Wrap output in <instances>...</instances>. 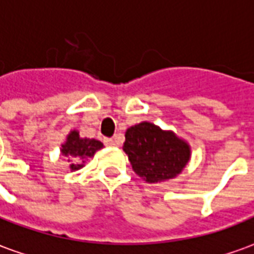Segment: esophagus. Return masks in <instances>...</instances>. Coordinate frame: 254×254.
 <instances>
[{
    "label": "esophagus",
    "instance_id": "esophagus-1",
    "mask_svg": "<svg viewBox=\"0 0 254 254\" xmlns=\"http://www.w3.org/2000/svg\"><path fill=\"white\" fill-rule=\"evenodd\" d=\"M105 145H108V146H115L116 145V139H113V138H105Z\"/></svg>",
    "mask_w": 254,
    "mask_h": 254
}]
</instances>
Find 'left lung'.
Segmentation results:
<instances>
[{
    "instance_id": "1",
    "label": "left lung",
    "mask_w": 254,
    "mask_h": 254,
    "mask_svg": "<svg viewBox=\"0 0 254 254\" xmlns=\"http://www.w3.org/2000/svg\"><path fill=\"white\" fill-rule=\"evenodd\" d=\"M123 149L128 155L132 170L148 183L176 177L188 163L190 155L187 142L148 122L127 130Z\"/></svg>"
}]
</instances>
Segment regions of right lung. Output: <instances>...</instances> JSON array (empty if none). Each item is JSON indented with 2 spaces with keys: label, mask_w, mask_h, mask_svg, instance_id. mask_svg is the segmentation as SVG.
<instances>
[{
  "label": "right lung",
  "mask_w": 254,
  "mask_h": 254,
  "mask_svg": "<svg viewBox=\"0 0 254 254\" xmlns=\"http://www.w3.org/2000/svg\"><path fill=\"white\" fill-rule=\"evenodd\" d=\"M104 145L97 139H90V138H80L77 131H71L67 137L66 144L62 145V155L70 157L69 160H76L80 162L81 159H88V157L94 156V153L98 149H101ZM84 162V160H83ZM83 167V164H70L71 170H77Z\"/></svg>",
  "instance_id": "obj_1"
}]
</instances>
